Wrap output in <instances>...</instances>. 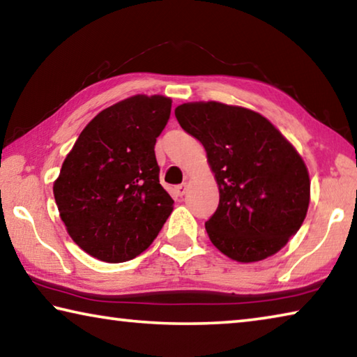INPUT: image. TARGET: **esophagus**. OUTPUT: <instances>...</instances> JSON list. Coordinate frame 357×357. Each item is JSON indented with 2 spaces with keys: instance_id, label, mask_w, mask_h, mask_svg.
<instances>
[{
  "instance_id": "1",
  "label": "esophagus",
  "mask_w": 357,
  "mask_h": 357,
  "mask_svg": "<svg viewBox=\"0 0 357 357\" xmlns=\"http://www.w3.org/2000/svg\"><path fill=\"white\" fill-rule=\"evenodd\" d=\"M187 185L185 183H183V184H179V185H176V193L179 197H183V195H185V192H187Z\"/></svg>"
}]
</instances>
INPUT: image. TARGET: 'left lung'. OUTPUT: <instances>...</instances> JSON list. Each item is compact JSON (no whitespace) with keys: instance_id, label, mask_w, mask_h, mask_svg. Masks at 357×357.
I'll use <instances>...</instances> for the list:
<instances>
[{"instance_id":"8db88e82","label":"left lung","mask_w":357,"mask_h":357,"mask_svg":"<svg viewBox=\"0 0 357 357\" xmlns=\"http://www.w3.org/2000/svg\"><path fill=\"white\" fill-rule=\"evenodd\" d=\"M178 123L208 154L220 200L204 223L217 249L241 263L279 252L305 219L310 179L304 160L259 113L220 102H190Z\"/></svg>"}]
</instances>
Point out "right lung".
<instances>
[{"label": "right lung", "mask_w": 357, "mask_h": 357, "mask_svg": "<svg viewBox=\"0 0 357 357\" xmlns=\"http://www.w3.org/2000/svg\"><path fill=\"white\" fill-rule=\"evenodd\" d=\"M170 112L164 96L121 100L82 130L64 159L53 184L59 215L74 243L100 261L140 255L172 214L154 153Z\"/></svg>", "instance_id": "1"}]
</instances>
